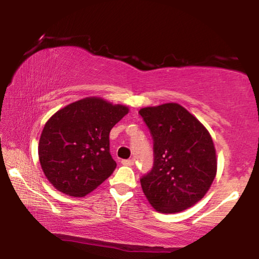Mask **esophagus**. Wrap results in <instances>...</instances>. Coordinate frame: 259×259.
<instances>
[{
    "mask_svg": "<svg viewBox=\"0 0 259 259\" xmlns=\"http://www.w3.org/2000/svg\"><path fill=\"white\" fill-rule=\"evenodd\" d=\"M121 164L125 166H132L134 164V160L133 159H127V160H122Z\"/></svg>",
    "mask_w": 259,
    "mask_h": 259,
    "instance_id": "obj_1",
    "label": "esophagus"
}]
</instances>
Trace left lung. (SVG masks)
<instances>
[{"mask_svg": "<svg viewBox=\"0 0 259 259\" xmlns=\"http://www.w3.org/2000/svg\"><path fill=\"white\" fill-rule=\"evenodd\" d=\"M153 138L154 164L140 179L147 200L160 213H177L203 198L217 175L213 140L205 126L176 102L141 108Z\"/></svg>", "mask_w": 259, "mask_h": 259, "instance_id": "obj_1", "label": "left lung"}]
</instances>
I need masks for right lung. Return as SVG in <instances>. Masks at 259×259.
Listing matches in <instances>:
<instances>
[{
	"label": "right lung",
	"instance_id": "1",
	"mask_svg": "<svg viewBox=\"0 0 259 259\" xmlns=\"http://www.w3.org/2000/svg\"><path fill=\"white\" fill-rule=\"evenodd\" d=\"M128 111L88 97L53 114L38 141V160L49 183L70 197H84L104 183L116 167L109 132Z\"/></svg>",
	"mask_w": 259,
	"mask_h": 259
}]
</instances>
